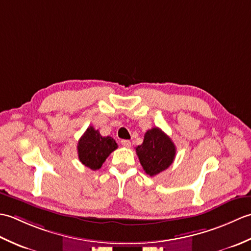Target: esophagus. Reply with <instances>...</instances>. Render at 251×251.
<instances>
[{"mask_svg": "<svg viewBox=\"0 0 251 251\" xmlns=\"http://www.w3.org/2000/svg\"><path fill=\"white\" fill-rule=\"evenodd\" d=\"M121 143H122V146H124L126 148H130L131 147V142L129 140H122Z\"/></svg>", "mask_w": 251, "mask_h": 251, "instance_id": "esophagus-1", "label": "esophagus"}]
</instances>
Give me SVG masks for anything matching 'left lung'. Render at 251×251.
<instances>
[{"label": "left lung", "mask_w": 251, "mask_h": 251, "mask_svg": "<svg viewBox=\"0 0 251 251\" xmlns=\"http://www.w3.org/2000/svg\"><path fill=\"white\" fill-rule=\"evenodd\" d=\"M136 152L143 170L150 177H153L173 164L176 156V147L162 129L153 127L146 132L142 145L136 148Z\"/></svg>", "instance_id": "left-lung-1"}]
</instances>
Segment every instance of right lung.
I'll list each match as a JSON object with an SVG mask.
<instances>
[{"label":"right lung","mask_w":251,"mask_h":251,"mask_svg":"<svg viewBox=\"0 0 251 251\" xmlns=\"http://www.w3.org/2000/svg\"><path fill=\"white\" fill-rule=\"evenodd\" d=\"M116 149L117 143L113 138L102 137L93 126L88 127L77 143L79 161L92 170L101 168L106 157Z\"/></svg>","instance_id":"add662e5"}]
</instances>
